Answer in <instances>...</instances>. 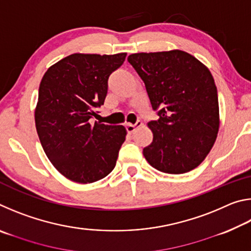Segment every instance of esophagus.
I'll return each instance as SVG.
<instances>
[{
  "mask_svg": "<svg viewBox=\"0 0 251 251\" xmlns=\"http://www.w3.org/2000/svg\"><path fill=\"white\" fill-rule=\"evenodd\" d=\"M143 125V123L141 121H138L136 124H126V130L127 133H134V131L138 128V127H141Z\"/></svg>",
  "mask_w": 251,
  "mask_h": 251,
  "instance_id": "34e87169",
  "label": "esophagus"
}]
</instances>
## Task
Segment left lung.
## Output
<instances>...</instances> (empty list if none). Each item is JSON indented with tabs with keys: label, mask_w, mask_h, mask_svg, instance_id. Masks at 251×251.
<instances>
[{
	"label": "left lung",
	"mask_w": 251,
	"mask_h": 251,
	"mask_svg": "<svg viewBox=\"0 0 251 251\" xmlns=\"http://www.w3.org/2000/svg\"><path fill=\"white\" fill-rule=\"evenodd\" d=\"M145 84L159 118L148 123L152 142L143 150L157 171L184 174L201 164L217 137L219 105L210 71L179 50L127 58Z\"/></svg>",
	"instance_id": "8db88e82"
}]
</instances>
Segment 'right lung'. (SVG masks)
Listing matches in <instances>:
<instances>
[{
	"mask_svg": "<svg viewBox=\"0 0 251 251\" xmlns=\"http://www.w3.org/2000/svg\"><path fill=\"white\" fill-rule=\"evenodd\" d=\"M126 55L72 54L50 66L41 80L37 135L53 166L72 181L90 184L115 167L125 127L91 120L104 105L109 75Z\"/></svg>",
	"mask_w": 251,
	"mask_h": 251,
	"instance_id": "right-lung-1",
	"label": "right lung"
}]
</instances>
